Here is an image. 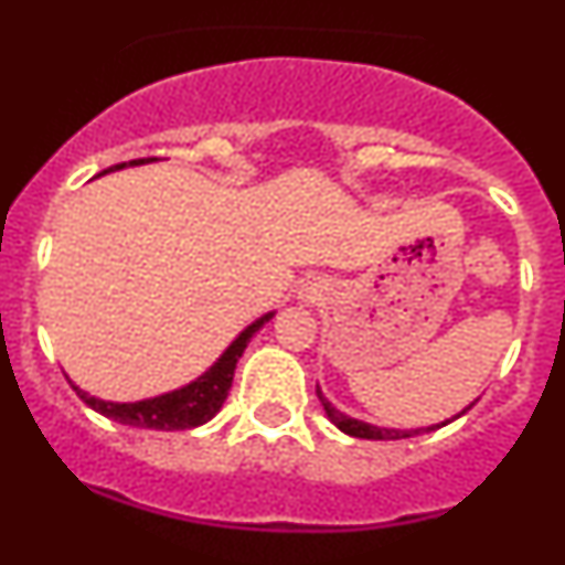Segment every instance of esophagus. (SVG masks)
I'll list each match as a JSON object with an SVG mask.
<instances>
[{"mask_svg":"<svg viewBox=\"0 0 565 565\" xmlns=\"http://www.w3.org/2000/svg\"><path fill=\"white\" fill-rule=\"evenodd\" d=\"M324 289H328V287H324L322 281H317V278H315V281H306L303 287L298 289V298L303 300V303H319V300L324 298Z\"/></svg>","mask_w":565,"mask_h":565,"instance_id":"obj_1","label":"esophagus"}]
</instances>
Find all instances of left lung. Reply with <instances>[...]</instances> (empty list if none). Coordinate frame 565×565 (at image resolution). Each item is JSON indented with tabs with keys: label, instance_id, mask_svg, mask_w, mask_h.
<instances>
[{
	"label": "left lung",
	"instance_id": "8db88e82",
	"mask_svg": "<svg viewBox=\"0 0 565 565\" xmlns=\"http://www.w3.org/2000/svg\"><path fill=\"white\" fill-rule=\"evenodd\" d=\"M317 396H319V402H322L324 415H328L330 424L339 426V429L344 431V435H350V437H361V440H404V437L426 435V431L443 429V426H448V424H451V420L461 418V415H465L467 409H470L472 404L478 402V398H476V402L467 404V407L461 409V413L451 415V418H446V420H440V424L418 426V429H391V426H374V424H366V420L352 418V415H347V413H341V409H335V404H333V402H328V396H324V393H322V388H319V385H317Z\"/></svg>",
	"mask_w": 565,
	"mask_h": 565
}]
</instances>
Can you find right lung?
<instances>
[{"label": "right lung", "mask_w": 565, "mask_h": 565, "mask_svg": "<svg viewBox=\"0 0 565 565\" xmlns=\"http://www.w3.org/2000/svg\"><path fill=\"white\" fill-rule=\"evenodd\" d=\"M152 161H158V158H139V161L117 163V167L104 169L98 177L119 172V169H128V167H145V163H152ZM273 317H276V311H267V315L254 319V322H250L248 328H243L241 333H237V339L221 352L218 361H215L207 372H202L196 380L182 385V388L161 393V396L141 398V402H106V398L89 396V393L78 388L76 383L71 385L87 407H93L95 413L106 415V418L117 420V424L139 426V429H158V431L196 429V426L213 420L215 415H218V409L224 407L226 396H230V388H232V380H235L237 361L243 358V352H246L248 341L254 339L256 330L265 328V322H270Z\"/></svg>", "instance_id": "1"}]
</instances>
